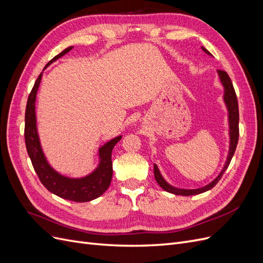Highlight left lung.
<instances>
[{"label": "left lung", "mask_w": 263, "mask_h": 263, "mask_svg": "<svg viewBox=\"0 0 263 263\" xmlns=\"http://www.w3.org/2000/svg\"><path fill=\"white\" fill-rule=\"evenodd\" d=\"M202 48L206 53L211 54V52L208 49H205L204 47H202ZM218 74H219L222 85H224V87H225L224 100L226 102V105L229 110V125H230V148H229V155H228L224 169H222V171L219 173V176L213 182H211L209 185H206L201 189H196V190H182V189H176V187L169 185L168 183L163 180L160 172H159V170H158V166L155 164L154 173H155L156 181L164 191H166V192H170V193L176 194V195H185V196L206 192V191L213 189L215 185L217 184L218 181L221 179L222 174H224V172L228 168L230 161H232V158L235 154V150H236V147L238 144V138H239V108H238V100H237V95H236V92L234 89V85H233L232 80H230L228 73L224 70H218Z\"/></svg>", "instance_id": "8db88e82"}]
</instances>
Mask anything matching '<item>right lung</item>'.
<instances>
[{"instance_id": "add662e5", "label": "right lung", "mask_w": 263, "mask_h": 263, "mask_svg": "<svg viewBox=\"0 0 263 263\" xmlns=\"http://www.w3.org/2000/svg\"><path fill=\"white\" fill-rule=\"evenodd\" d=\"M71 49H72V47H69V48L55 55L47 63V66H49L51 62L62 57L63 54L69 52ZM42 76L43 73L38 76L33 89H31L28 95L25 110V130H24V136H25L26 149L31 160V164H33L37 176L44 186L50 191L51 193L65 198V200H70L73 202L92 201L104 193L110 184V180H112L113 176L112 150L122 137L118 136L100 148V165L90 176L82 179H69L60 176L47 162L43 154L36 128L35 100L39 83H41L42 80Z\"/></svg>"}]
</instances>
